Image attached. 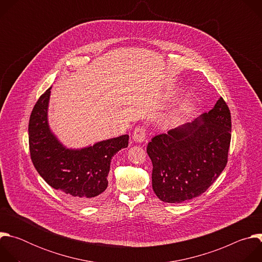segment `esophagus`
<instances>
[{"instance_id": "obj_1", "label": "esophagus", "mask_w": 262, "mask_h": 262, "mask_svg": "<svg viewBox=\"0 0 262 262\" xmlns=\"http://www.w3.org/2000/svg\"><path fill=\"white\" fill-rule=\"evenodd\" d=\"M145 138H146V127L145 126L136 127V129L134 130V134H133V140L135 142L141 143L145 140Z\"/></svg>"}]
</instances>
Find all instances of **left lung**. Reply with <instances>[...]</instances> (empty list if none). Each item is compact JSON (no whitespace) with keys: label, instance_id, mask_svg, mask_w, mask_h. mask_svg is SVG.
<instances>
[{"label":"left lung","instance_id":"8db88e82","mask_svg":"<svg viewBox=\"0 0 262 262\" xmlns=\"http://www.w3.org/2000/svg\"><path fill=\"white\" fill-rule=\"evenodd\" d=\"M230 141V110L222 97L200 118L154 137L147 154L156 195L181 203L206 192L227 165Z\"/></svg>","mask_w":262,"mask_h":262}]
</instances>
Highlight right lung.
Returning <instances> with one entry per match:
<instances>
[{
	"instance_id": "add662e5",
	"label": "right lung",
	"mask_w": 262,
	"mask_h": 262,
	"mask_svg": "<svg viewBox=\"0 0 262 262\" xmlns=\"http://www.w3.org/2000/svg\"><path fill=\"white\" fill-rule=\"evenodd\" d=\"M49 88L35 103L29 120V148L39 175L67 198L89 205L104 196L111 160L128 146V136L98 142L80 150L65 148L50 130Z\"/></svg>"
}]
</instances>
